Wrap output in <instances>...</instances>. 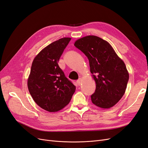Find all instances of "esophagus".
<instances>
[{
    "label": "esophagus",
    "instance_id": "obj_1",
    "mask_svg": "<svg viewBox=\"0 0 148 148\" xmlns=\"http://www.w3.org/2000/svg\"><path fill=\"white\" fill-rule=\"evenodd\" d=\"M82 78H79L78 80H77V84H78V85H80V84H81V83H82Z\"/></svg>",
    "mask_w": 148,
    "mask_h": 148
}]
</instances>
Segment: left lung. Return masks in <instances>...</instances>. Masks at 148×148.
<instances>
[{"label": "left lung", "instance_id": "1", "mask_svg": "<svg viewBox=\"0 0 148 148\" xmlns=\"http://www.w3.org/2000/svg\"><path fill=\"white\" fill-rule=\"evenodd\" d=\"M74 45L88 57L96 82L92 102L103 109L113 107L123 96L129 79L124 62L108 42L96 36L79 39Z\"/></svg>", "mask_w": 148, "mask_h": 148}]
</instances>
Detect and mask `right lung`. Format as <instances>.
<instances>
[{
    "label": "right lung",
    "instance_id": "right-lung-1",
    "mask_svg": "<svg viewBox=\"0 0 148 148\" xmlns=\"http://www.w3.org/2000/svg\"><path fill=\"white\" fill-rule=\"evenodd\" d=\"M71 38H64L49 44L34 58L28 79L33 100L42 109L57 112L70 102L76 87L58 65Z\"/></svg>",
    "mask_w": 148,
    "mask_h": 148
}]
</instances>
